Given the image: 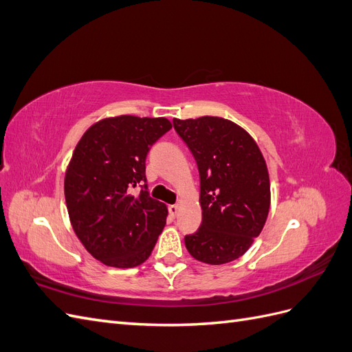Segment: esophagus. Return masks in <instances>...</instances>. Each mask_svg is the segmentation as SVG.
Segmentation results:
<instances>
[{
	"mask_svg": "<svg viewBox=\"0 0 352 352\" xmlns=\"http://www.w3.org/2000/svg\"><path fill=\"white\" fill-rule=\"evenodd\" d=\"M168 214L172 216L173 219L177 217V214H179V207L175 206V204H173V206H168Z\"/></svg>",
	"mask_w": 352,
	"mask_h": 352,
	"instance_id": "34e87169",
	"label": "esophagus"
}]
</instances>
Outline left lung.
Segmentation results:
<instances>
[{
    "mask_svg": "<svg viewBox=\"0 0 352 352\" xmlns=\"http://www.w3.org/2000/svg\"><path fill=\"white\" fill-rule=\"evenodd\" d=\"M199 172L201 226L185 236L189 254L225 264L247 252L270 208V180L260 148L242 127L221 117L173 119Z\"/></svg>",
    "mask_w": 352,
    "mask_h": 352,
    "instance_id": "8db88e82",
    "label": "left lung"
}]
</instances>
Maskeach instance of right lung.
<instances>
[{
    "label": "right lung",
    "instance_id": "right-lung-1",
    "mask_svg": "<svg viewBox=\"0 0 352 352\" xmlns=\"http://www.w3.org/2000/svg\"><path fill=\"white\" fill-rule=\"evenodd\" d=\"M170 129L164 117H110L92 124L74 148L65 179L69 217L101 263L129 269L151 255L167 207L148 192L145 160ZM136 187L142 192L133 196Z\"/></svg>",
    "mask_w": 352,
    "mask_h": 352
}]
</instances>
